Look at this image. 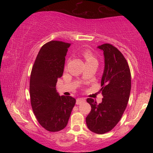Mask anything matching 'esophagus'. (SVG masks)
<instances>
[{"mask_svg":"<svg viewBox=\"0 0 153 153\" xmlns=\"http://www.w3.org/2000/svg\"><path fill=\"white\" fill-rule=\"evenodd\" d=\"M85 102V99L84 98H78L76 100V105H80L81 103Z\"/></svg>","mask_w":153,"mask_h":153,"instance_id":"obj_1","label":"esophagus"}]
</instances>
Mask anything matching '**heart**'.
I'll return each mask as SVG.
<instances>
[{"mask_svg":"<svg viewBox=\"0 0 153 153\" xmlns=\"http://www.w3.org/2000/svg\"><path fill=\"white\" fill-rule=\"evenodd\" d=\"M82 55L84 57L85 60H86V64L94 63V62H97V59H96L95 56L94 55V54H93L92 52L90 51V50H85L83 51Z\"/></svg>","mask_w":153,"mask_h":153,"instance_id":"obj_1","label":"heart"}]
</instances>
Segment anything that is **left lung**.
Instances as JSON below:
<instances>
[{"label":"left lung","instance_id":"left-lung-1","mask_svg":"<svg viewBox=\"0 0 153 153\" xmlns=\"http://www.w3.org/2000/svg\"><path fill=\"white\" fill-rule=\"evenodd\" d=\"M105 56V69L101 79L102 102L87 98L91 106L86 118L88 129L103 134L113 129L121 120L128 105L131 90V74L123 54L110 44L98 46Z\"/></svg>","mask_w":153,"mask_h":153}]
</instances>
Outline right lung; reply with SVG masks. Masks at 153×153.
<instances>
[{
  "label": "right lung",
  "instance_id": "obj_1",
  "mask_svg": "<svg viewBox=\"0 0 153 153\" xmlns=\"http://www.w3.org/2000/svg\"><path fill=\"white\" fill-rule=\"evenodd\" d=\"M70 46V43L57 40L46 43L36 56L31 72L30 95L33 112L41 126L52 132L65 128L76 104L74 98L60 97L56 90Z\"/></svg>",
  "mask_w": 153,
  "mask_h": 153
}]
</instances>
